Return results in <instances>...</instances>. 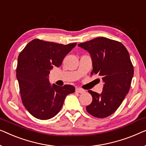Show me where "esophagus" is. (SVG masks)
<instances>
[{"instance_id": "esophagus-1", "label": "esophagus", "mask_w": 146, "mask_h": 146, "mask_svg": "<svg viewBox=\"0 0 146 146\" xmlns=\"http://www.w3.org/2000/svg\"><path fill=\"white\" fill-rule=\"evenodd\" d=\"M76 92L77 93H80V94H82V93L85 92V90H83V89H82V88H77L76 89Z\"/></svg>"}]
</instances>
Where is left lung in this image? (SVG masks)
Returning <instances> with one entry per match:
<instances>
[{"mask_svg": "<svg viewBox=\"0 0 146 146\" xmlns=\"http://www.w3.org/2000/svg\"><path fill=\"white\" fill-rule=\"evenodd\" d=\"M78 45L90 54L91 74H98L104 82L101 94L88 91L93 100L86 110L99 119L109 117L117 111L129 92L134 75L129 53L120 42L105 37L95 38Z\"/></svg>", "mask_w": 146, "mask_h": 146, "instance_id": "obj_1", "label": "left lung"}]
</instances>
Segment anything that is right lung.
<instances>
[{"label": "right lung", "instance_id": "1", "mask_svg": "<svg viewBox=\"0 0 146 146\" xmlns=\"http://www.w3.org/2000/svg\"><path fill=\"white\" fill-rule=\"evenodd\" d=\"M76 43L62 44L35 39L18 56L16 78L23 105L40 120L54 117L60 111L65 98L75 92L71 85L58 86L48 82L50 70L59 67Z\"/></svg>", "mask_w": 146, "mask_h": 146}]
</instances>
